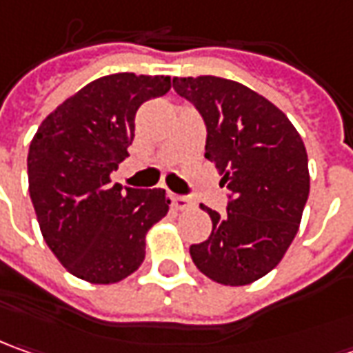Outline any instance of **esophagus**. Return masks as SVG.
<instances>
[{
  "label": "esophagus",
  "instance_id": "esophagus-1",
  "mask_svg": "<svg viewBox=\"0 0 353 353\" xmlns=\"http://www.w3.org/2000/svg\"><path fill=\"white\" fill-rule=\"evenodd\" d=\"M172 207L176 211H185L191 207V201L188 197H181V195H172Z\"/></svg>",
  "mask_w": 353,
  "mask_h": 353
}]
</instances>
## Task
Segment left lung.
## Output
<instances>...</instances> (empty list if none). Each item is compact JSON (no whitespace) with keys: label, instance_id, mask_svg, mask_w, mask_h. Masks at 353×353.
Returning a JSON list of instances; mask_svg holds the SVG:
<instances>
[{"label":"left lung","instance_id":"1","mask_svg":"<svg viewBox=\"0 0 353 353\" xmlns=\"http://www.w3.org/2000/svg\"><path fill=\"white\" fill-rule=\"evenodd\" d=\"M207 125L205 158L232 191L225 214L201 205L213 232L189 248L201 274L250 285L270 274L297 234L309 199V158L297 128L263 95L216 76L174 78Z\"/></svg>","mask_w":353,"mask_h":353}]
</instances>
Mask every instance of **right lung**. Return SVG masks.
<instances>
[{
  "label": "right lung",
  "mask_w": 353,
  "mask_h": 353,
  "mask_svg": "<svg viewBox=\"0 0 353 353\" xmlns=\"http://www.w3.org/2000/svg\"><path fill=\"white\" fill-rule=\"evenodd\" d=\"M170 76L111 74L90 81L41 123L27 156L44 242L72 275L111 285L144 261L146 234L168 214L164 189L111 185L128 156L134 115L170 92Z\"/></svg>",
  "instance_id": "1"
}]
</instances>
